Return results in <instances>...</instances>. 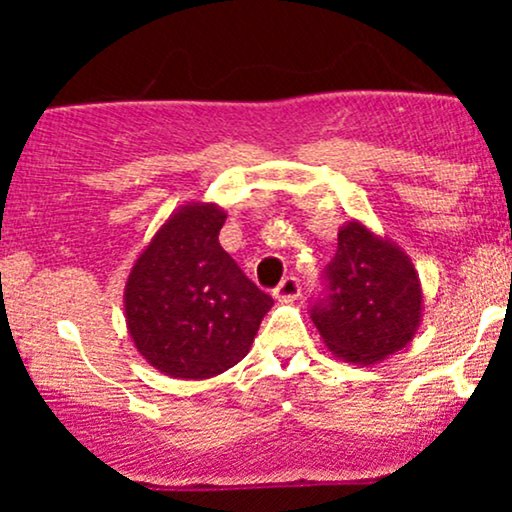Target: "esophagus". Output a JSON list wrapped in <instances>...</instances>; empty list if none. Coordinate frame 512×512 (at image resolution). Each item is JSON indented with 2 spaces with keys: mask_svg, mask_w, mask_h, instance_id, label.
Masks as SVG:
<instances>
[{
  "mask_svg": "<svg viewBox=\"0 0 512 512\" xmlns=\"http://www.w3.org/2000/svg\"><path fill=\"white\" fill-rule=\"evenodd\" d=\"M298 296H301V284H298L296 276H286V279L274 289V298L281 303L296 301Z\"/></svg>",
  "mask_w": 512,
  "mask_h": 512,
  "instance_id": "obj_1",
  "label": "esophagus"
}]
</instances>
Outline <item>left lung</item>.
Returning a JSON list of instances; mask_svg holds the SVG:
<instances>
[{
	"instance_id": "left-lung-1",
	"label": "left lung",
	"mask_w": 512,
	"mask_h": 512,
	"mask_svg": "<svg viewBox=\"0 0 512 512\" xmlns=\"http://www.w3.org/2000/svg\"><path fill=\"white\" fill-rule=\"evenodd\" d=\"M325 276L330 293L313 305L310 317L334 356L356 366L383 363L416 337L424 289L414 262L395 240L358 219L346 221Z\"/></svg>"
}]
</instances>
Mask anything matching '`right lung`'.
<instances>
[{
    "label": "right lung",
    "mask_w": 512,
    "mask_h": 512,
    "mask_svg": "<svg viewBox=\"0 0 512 512\" xmlns=\"http://www.w3.org/2000/svg\"><path fill=\"white\" fill-rule=\"evenodd\" d=\"M226 216L214 202L180 204L129 269L127 332L170 378L209 380L236 366L274 305L221 248Z\"/></svg>",
    "instance_id": "obj_1"
}]
</instances>
